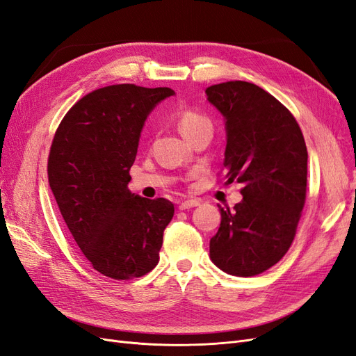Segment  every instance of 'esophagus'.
<instances>
[{"label":"esophagus","instance_id":"34e87169","mask_svg":"<svg viewBox=\"0 0 356 356\" xmlns=\"http://www.w3.org/2000/svg\"><path fill=\"white\" fill-rule=\"evenodd\" d=\"M200 202L196 199H190V200H184L182 203H179V209L184 211V209H190V208H195L199 207Z\"/></svg>","mask_w":356,"mask_h":356}]
</instances>
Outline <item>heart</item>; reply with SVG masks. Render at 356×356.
Returning a JSON list of instances; mask_svg holds the SVG:
<instances>
[{
    "label": "heart",
    "instance_id": "1",
    "mask_svg": "<svg viewBox=\"0 0 356 356\" xmlns=\"http://www.w3.org/2000/svg\"><path fill=\"white\" fill-rule=\"evenodd\" d=\"M177 122L179 126V131L186 138H190L191 135L197 134L204 127H212V123L207 115L196 111V110H190V108L179 111V114L177 117Z\"/></svg>",
    "mask_w": 356,
    "mask_h": 356
}]
</instances>
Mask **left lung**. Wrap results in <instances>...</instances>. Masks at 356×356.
<instances>
[{
    "label": "left lung",
    "mask_w": 356,
    "mask_h": 356,
    "mask_svg": "<svg viewBox=\"0 0 356 356\" xmlns=\"http://www.w3.org/2000/svg\"><path fill=\"white\" fill-rule=\"evenodd\" d=\"M207 95L225 118L224 184H243L233 211L220 207L209 255L225 273L255 276L281 261L296 238L306 202V143L286 106L252 83L213 84Z\"/></svg>",
    "instance_id": "1"
}]
</instances>
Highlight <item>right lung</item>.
Listing matches in <instances>:
<instances>
[{"label":"right lung","instance_id":"obj_1","mask_svg":"<svg viewBox=\"0 0 356 356\" xmlns=\"http://www.w3.org/2000/svg\"><path fill=\"white\" fill-rule=\"evenodd\" d=\"M169 88L113 84L75 102L53 136L47 175L74 241L95 270L117 281L152 272L174 203L127 188L139 136Z\"/></svg>","mask_w":356,"mask_h":356}]
</instances>
